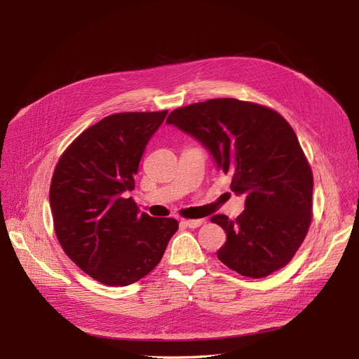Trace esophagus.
<instances>
[{
    "label": "esophagus",
    "mask_w": 359,
    "mask_h": 359,
    "mask_svg": "<svg viewBox=\"0 0 359 359\" xmlns=\"http://www.w3.org/2000/svg\"><path fill=\"white\" fill-rule=\"evenodd\" d=\"M203 220H181V224L190 227V229H196V227L202 226Z\"/></svg>",
    "instance_id": "obj_1"
}]
</instances>
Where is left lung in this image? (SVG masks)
I'll list each match as a JSON object with an SVG mask.
<instances>
[{
    "label": "left lung",
    "instance_id": "8db88e82",
    "mask_svg": "<svg viewBox=\"0 0 359 359\" xmlns=\"http://www.w3.org/2000/svg\"><path fill=\"white\" fill-rule=\"evenodd\" d=\"M168 124L196 137L217 166L245 194V210L211 222L227 238L217 252L227 268L264 278L286 266L311 223L313 173L298 137L271 107L236 99H211L172 111Z\"/></svg>",
    "mask_w": 359,
    "mask_h": 359
}]
</instances>
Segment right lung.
<instances>
[{
    "mask_svg": "<svg viewBox=\"0 0 359 359\" xmlns=\"http://www.w3.org/2000/svg\"><path fill=\"white\" fill-rule=\"evenodd\" d=\"M168 111L121 112L82 132L53 170L49 202L58 241L83 273L107 286L136 283L163 257L178 222L139 214L126 191Z\"/></svg>",
    "mask_w": 359,
    "mask_h": 359,
    "instance_id": "add662e5",
    "label": "right lung"
}]
</instances>
